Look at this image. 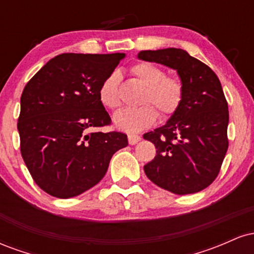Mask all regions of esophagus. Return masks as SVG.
Instances as JSON below:
<instances>
[{"label": "esophagus", "instance_id": "34e87169", "mask_svg": "<svg viewBox=\"0 0 254 254\" xmlns=\"http://www.w3.org/2000/svg\"><path fill=\"white\" fill-rule=\"evenodd\" d=\"M127 139H129V143H130L131 145H133V144L138 143V142L141 141V136H138V135H132V133H131V135L127 136Z\"/></svg>", "mask_w": 254, "mask_h": 254}]
</instances>
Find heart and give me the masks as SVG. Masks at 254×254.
Returning <instances> with one entry per match:
<instances>
[{
	"instance_id": "obj_1",
	"label": "heart",
	"mask_w": 254,
	"mask_h": 254,
	"mask_svg": "<svg viewBox=\"0 0 254 254\" xmlns=\"http://www.w3.org/2000/svg\"><path fill=\"white\" fill-rule=\"evenodd\" d=\"M132 74L143 86L145 90L141 103H147L138 107H127L119 110L113 116V124L117 129L125 132H141L151 127L156 122L159 109L162 117L174 115L182 105L184 98L183 82L178 77L166 76L164 69L153 63L142 62L131 69ZM121 74L113 71L101 83L99 88V100L106 109L116 110L121 106L119 94ZM153 103L156 107L148 104Z\"/></svg>"
}]
</instances>
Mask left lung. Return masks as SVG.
Listing matches in <instances>:
<instances>
[{"instance_id":"1","label":"left lung","mask_w":254,"mask_h":254,"mask_svg":"<svg viewBox=\"0 0 254 254\" xmlns=\"http://www.w3.org/2000/svg\"><path fill=\"white\" fill-rule=\"evenodd\" d=\"M137 58L174 69L184 86L177 112L165 125L143 135L157 149L144 166L145 176L172 193L202 191L216 179L228 149V104L220 80L182 49L141 51Z\"/></svg>"}]
</instances>
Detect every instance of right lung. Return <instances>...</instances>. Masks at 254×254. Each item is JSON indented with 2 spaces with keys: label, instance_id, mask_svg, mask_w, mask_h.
I'll return each mask as SVG.
<instances>
[{
  "label": "right lung",
  "instance_id": "obj_1",
  "mask_svg": "<svg viewBox=\"0 0 254 254\" xmlns=\"http://www.w3.org/2000/svg\"><path fill=\"white\" fill-rule=\"evenodd\" d=\"M125 54H62L28 81L20 100V149L32 178L57 198L83 193L103 179L122 132H94L111 118L99 100L103 81Z\"/></svg>",
  "mask_w": 254,
  "mask_h": 254
}]
</instances>
